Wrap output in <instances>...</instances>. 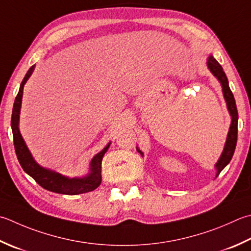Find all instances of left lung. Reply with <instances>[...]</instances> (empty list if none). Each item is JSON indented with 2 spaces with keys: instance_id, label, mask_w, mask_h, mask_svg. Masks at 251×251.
<instances>
[{
  "instance_id": "8db88e82",
  "label": "left lung",
  "mask_w": 251,
  "mask_h": 251,
  "mask_svg": "<svg viewBox=\"0 0 251 251\" xmlns=\"http://www.w3.org/2000/svg\"><path fill=\"white\" fill-rule=\"evenodd\" d=\"M208 67H209V70L211 71V73H212L213 75L220 80L221 85H222L225 101H226L229 114H230V116H232V124H230V127H229L226 144H225L222 155H221V158L218 161L217 165H215V168H217V170H218V175H219L221 173V171H222L225 168V166H226L229 163V161L232 160L235 148H236L237 130H238L237 129L238 112H237L236 103H235L233 92L230 91V89H229L227 77H226V75H225L222 66L220 65L219 62L215 60V58L212 55H210L209 58H208Z\"/></svg>"
}]
</instances>
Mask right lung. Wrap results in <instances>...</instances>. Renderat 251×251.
<instances>
[{"label":"right lung","instance_id":"1","mask_svg":"<svg viewBox=\"0 0 251 251\" xmlns=\"http://www.w3.org/2000/svg\"><path fill=\"white\" fill-rule=\"evenodd\" d=\"M34 70V65L29 68L26 76L21 83V88L16 96V99L14 102L13 113H12V131L14 138V147L15 152H16L17 159L21 163L23 170L26 172L28 175L37 181L42 188L50 190L52 193L63 194V195H79L89 193V191L95 190L101 184V163L103 155L109 149L107 145L104 149L99 152L91 161V173L83 178H68L65 177L55 172L49 171L41 168L40 165L36 163V161L32 159V156L29 152L26 144L23 139V137L19 132L18 128V121H19V113H21L22 105V98H23V89L24 85L30 77Z\"/></svg>","mask_w":251,"mask_h":251}]
</instances>
